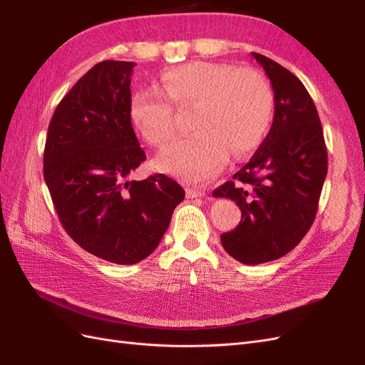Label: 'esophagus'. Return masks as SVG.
I'll use <instances>...</instances> for the list:
<instances>
[{
  "instance_id": "1",
  "label": "esophagus",
  "mask_w": 365,
  "mask_h": 365,
  "mask_svg": "<svg viewBox=\"0 0 365 365\" xmlns=\"http://www.w3.org/2000/svg\"><path fill=\"white\" fill-rule=\"evenodd\" d=\"M185 195L187 197H190V200H193V197H202L205 196V190L204 189H185Z\"/></svg>"
}]
</instances>
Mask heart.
<instances>
[{"label":"heart","instance_id":"b5f03b06","mask_svg":"<svg viewBox=\"0 0 365 365\" xmlns=\"http://www.w3.org/2000/svg\"><path fill=\"white\" fill-rule=\"evenodd\" d=\"M161 90L145 86L132 93L129 118L148 143L164 148L175 137L172 105L195 109V134L176 141L157 160L161 170L187 182H202L217 173L228 150L233 157L252 152L272 118L271 86L252 70L195 61L164 71Z\"/></svg>","mask_w":365,"mask_h":365}]
</instances>
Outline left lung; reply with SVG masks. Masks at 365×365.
Masks as SVG:
<instances>
[{"mask_svg": "<svg viewBox=\"0 0 365 365\" xmlns=\"http://www.w3.org/2000/svg\"><path fill=\"white\" fill-rule=\"evenodd\" d=\"M274 91V120L252 158L213 192L240 207L239 225L220 235L231 257L257 264L283 257L312 227L327 175L322 121L304 85L280 63L252 53Z\"/></svg>", "mask_w": 365, "mask_h": 365, "instance_id": "1", "label": "left lung"}]
</instances>
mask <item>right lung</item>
<instances>
[{
  "label": "right lung",
  "instance_id": "obj_1",
  "mask_svg": "<svg viewBox=\"0 0 365 365\" xmlns=\"http://www.w3.org/2000/svg\"><path fill=\"white\" fill-rule=\"evenodd\" d=\"M134 67L103 61L82 76L54 111L43 150V180L65 231L117 264L152 254L184 200L163 173L128 180L146 160L128 113Z\"/></svg>",
  "mask_w": 365,
  "mask_h": 365
}]
</instances>
